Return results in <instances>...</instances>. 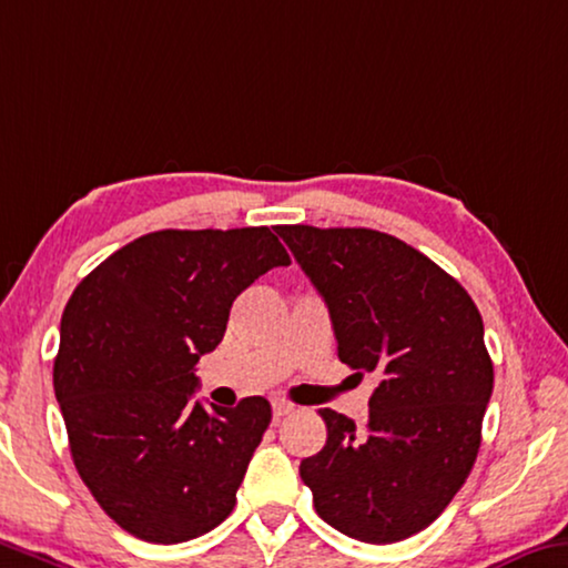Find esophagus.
I'll use <instances>...</instances> for the list:
<instances>
[{
  "label": "esophagus",
  "instance_id": "esophagus-1",
  "mask_svg": "<svg viewBox=\"0 0 568 568\" xmlns=\"http://www.w3.org/2000/svg\"><path fill=\"white\" fill-rule=\"evenodd\" d=\"M295 409V404L285 402V399H273V417H285V414H291Z\"/></svg>",
  "mask_w": 568,
  "mask_h": 568
}]
</instances>
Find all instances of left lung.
Instances as JSON below:
<instances>
[{"label":"left lung","instance_id":"1","mask_svg":"<svg viewBox=\"0 0 568 568\" xmlns=\"http://www.w3.org/2000/svg\"><path fill=\"white\" fill-rule=\"evenodd\" d=\"M275 230L328 305L341 362L379 376L364 427L321 409L326 445L301 463V478L341 534L404 541L449 506L478 457L493 394L478 305L427 255L384 232Z\"/></svg>","mask_w":568,"mask_h":568}]
</instances>
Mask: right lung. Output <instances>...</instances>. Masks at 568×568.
Segmentation results:
<instances>
[{
  "instance_id": "obj_1",
  "label": "right lung",
  "mask_w": 568,
  "mask_h": 568,
  "mask_svg": "<svg viewBox=\"0 0 568 568\" xmlns=\"http://www.w3.org/2000/svg\"><path fill=\"white\" fill-rule=\"evenodd\" d=\"M291 265L267 227L159 230L115 250L70 295L52 384L70 455L108 516L149 544L220 526L270 425V402H194L200 358L237 295Z\"/></svg>"
}]
</instances>
